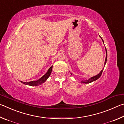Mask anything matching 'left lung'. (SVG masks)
Wrapping results in <instances>:
<instances>
[{
  "instance_id": "8db88e82",
  "label": "left lung",
  "mask_w": 124,
  "mask_h": 124,
  "mask_svg": "<svg viewBox=\"0 0 124 124\" xmlns=\"http://www.w3.org/2000/svg\"><path fill=\"white\" fill-rule=\"evenodd\" d=\"M101 39H102V38H101ZM102 41H103V40H102ZM103 43H104V42H103ZM106 57L105 62V64H106V62H107V50H106ZM103 70H102L101 72H100L97 75L95 76H94V77H91L90 79H88V80H86V81H82V83H83L87 84V83H91V82H93V81H96V80H97V79L99 78L101 76V75H102V72H103ZM71 74L72 75V73H71Z\"/></svg>"
}]
</instances>
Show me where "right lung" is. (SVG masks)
<instances>
[{
	"mask_svg": "<svg viewBox=\"0 0 124 124\" xmlns=\"http://www.w3.org/2000/svg\"><path fill=\"white\" fill-rule=\"evenodd\" d=\"M52 68H53V66H52L51 68L49 69L48 72L46 73L44 76H43L41 77V78L38 79V81H31L29 82H23L21 81V82L23 84H26V85H30V86H37V85H40V84H42L43 83H44V82L49 77V76L51 75V72H52Z\"/></svg>",
	"mask_w": 124,
	"mask_h": 124,
	"instance_id": "right-lung-1",
	"label": "right lung"
}]
</instances>
